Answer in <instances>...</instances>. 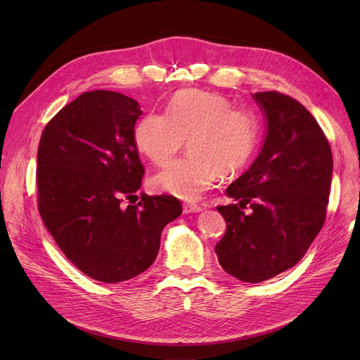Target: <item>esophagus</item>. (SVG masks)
<instances>
[{
    "label": "esophagus",
    "instance_id": "1",
    "mask_svg": "<svg viewBox=\"0 0 360 360\" xmlns=\"http://www.w3.org/2000/svg\"><path fill=\"white\" fill-rule=\"evenodd\" d=\"M202 212V207L197 205V204H184L183 205V213L189 214V213H198Z\"/></svg>",
    "mask_w": 360,
    "mask_h": 360
}]
</instances>
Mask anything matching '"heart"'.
Returning <instances> with one entry per match:
<instances>
[{"label":"heart","instance_id":"1","mask_svg":"<svg viewBox=\"0 0 360 360\" xmlns=\"http://www.w3.org/2000/svg\"><path fill=\"white\" fill-rule=\"evenodd\" d=\"M184 139L189 156L156 172L151 186L183 201H197L221 172L245 167L257 146L258 122L221 94L184 90L171 97L167 114H146L134 132L136 150L156 165L176 156Z\"/></svg>","mask_w":360,"mask_h":360}]
</instances>
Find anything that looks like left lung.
I'll use <instances>...</instances> for the list:
<instances>
[{
  "label": "left lung",
  "mask_w": 360,
  "mask_h": 360,
  "mask_svg": "<svg viewBox=\"0 0 360 360\" xmlns=\"http://www.w3.org/2000/svg\"><path fill=\"white\" fill-rule=\"evenodd\" d=\"M252 97L266 136L252 165L226 188L238 204L217 207L226 233L214 252L228 275L257 284L296 266L320 233L333 160L328 138L302 103L278 91Z\"/></svg>",
  "instance_id": "left-lung-1"
}]
</instances>
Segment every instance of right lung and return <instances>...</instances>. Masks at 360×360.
I'll return each instance as SVG.
<instances>
[{
    "label": "right lung",
    "instance_id": "right-lung-1",
    "mask_svg": "<svg viewBox=\"0 0 360 360\" xmlns=\"http://www.w3.org/2000/svg\"><path fill=\"white\" fill-rule=\"evenodd\" d=\"M141 114L132 97L86 91L51 120L39 143L43 224L68 259L106 284L153 264L163 228L181 214L180 201L169 195L122 204L138 198L144 176L134 141Z\"/></svg>",
    "mask_w": 360,
    "mask_h": 360
}]
</instances>
